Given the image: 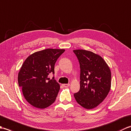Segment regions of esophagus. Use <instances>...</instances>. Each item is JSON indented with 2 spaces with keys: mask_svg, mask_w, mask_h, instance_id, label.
Wrapping results in <instances>:
<instances>
[{
  "mask_svg": "<svg viewBox=\"0 0 131 131\" xmlns=\"http://www.w3.org/2000/svg\"><path fill=\"white\" fill-rule=\"evenodd\" d=\"M62 85L64 87H68L69 86H70V84H69V83L68 84H63Z\"/></svg>",
  "mask_w": 131,
  "mask_h": 131,
  "instance_id": "obj_1",
  "label": "esophagus"
}]
</instances>
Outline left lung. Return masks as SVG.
Segmentation results:
<instances>
[{
	"instance_id": "8db88e82",
	"label": "left lung",
	"mask_w": 131,
	"mask_h": 131,
	"mask_svg": "<svg viewBox=\"0 0 131 131\" xmlns=\"http://www.w3.org/2000/svg\"><path fill=\"white\" fill-rule=\"evenodd\" d=\"M79 61L80 90L74 93L77 102L91 109L97 106L107 96L111 88V71L100 56L83 49L73 51Z\"/></svg>"
}]
</instances>
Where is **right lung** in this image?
<instances>
[{
	"mask_svg": "<svg viewBox=\"0 0 131 131\" xmlns=\"http://www.w3.org/2000/svg\"><path fill=\"white\" fill-rule=\"evenodd\" d=\"M65 49H46L32 53L24 61L18 75L19 87L30 105L44 108L52 105L57 96L60 85L54 78V65Z\"/></svg>",
	"mask_w": 131,
	"mask_h": 131,
	"instance_id": "add662e5",
	"label": "right lung"
}]
</instances>
